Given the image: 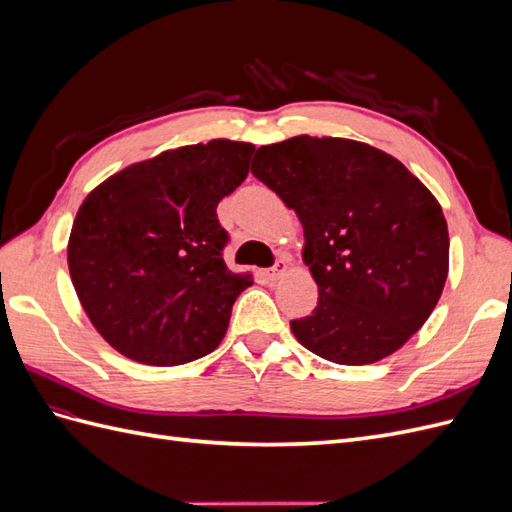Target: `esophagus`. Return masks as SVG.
Listing matches in <instances>:
<instances>
[{
	"label": "esophagus",
	"instance_id": "obj_1",
	"mask_svg": "<svg viewBox=\"0 0 512 512\" xmlns=\"http://www.w3.org/2000/svg\"><path fill=\"white\" fill-rule=\"evenodd\" d=\"M286 271H288V262H286V260H277L275 267L267 269L265 275H267V280L275 282V280H280V277H282Z\"/></svg>",
	"mask_w": 512,
	"mask_h": 512
}]
</instances>
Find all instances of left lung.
Listing matches in <instances>:
<instances>
[{
    "mask_svg": "<svg viewBox=\"0 0 512 512\" xmlns=\"http://www.w3.org/2000/svg\"><path fill=\"white\" fill-rule=\"evenodd\" d=\"M252 175L303 224L318 284L299 342L337 365L386 359L423 327L448 275V228L425 185L389 153L333 136H292L256 151Z\"/></svg>",
    "mask_w": 512,
    "mask_h": 512,
    "instance_id": "left-lung-1",
    "label": "left lung"
}]
</instances>
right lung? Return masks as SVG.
<instances>
[{"label": "right lung", "mask_w": 512, "mask_h": 512, "mask_svg": "<svg viewBox=\"0 0 512 512\" xmlns=\"http://www.w3.org/2000/svg\"><path fill=\"white\" fill-rule=\"evenodd\" d=\"M252 143L215 138L130 164L91 190L68 239V269L87 318L145 365L200 359L226 335L252 273H232L218 203L245 181Z\"/></svg>", "instance_id": "right-lung-1"}]
</instances>
